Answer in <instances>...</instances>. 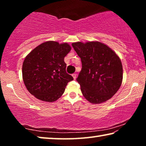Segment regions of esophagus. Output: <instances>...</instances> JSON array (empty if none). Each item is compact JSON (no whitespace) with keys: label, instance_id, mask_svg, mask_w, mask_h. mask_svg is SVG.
<instances>
[{"label":"esophagus","instance_id":"1","mask_svg":"<svg viewBox=\"0 0 146 146\" xmlns=\"http://www.w3.org/2000/svg\"><path fill=\"white\" fill-rule=\"evenodd\" d=\"M72 76H73V78H74V79H75H75L76 78V73H73V75H72Z\"/></svg>","mask_w":146,"mask_h":146}]
</instances>
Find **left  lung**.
Here are the masks:
<instances>
[{"label":"left lung","mask_w":146,"mask_h":146,"mask_svg":"<svg viewBox=\"0 0 146 146\" xmlns=\"http://www.w3.org/2000/svg\"><path fill=\"white\" fill-rule=\"evenodd\" d=\"M72 46L82 62L76 81L84 97L93 104L110 99L122 84L123 68L120 58L100 42H77Z\"/></svg>","instance_id":"8db88e82"}]
</instances>
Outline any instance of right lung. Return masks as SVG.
I'll list each match as a JSON object with an SVG mask.
<instances>
[{"instance_id": "right-lung-1", "label": "right lung", "mask_w": 146, "mask_h": 146, "mask_svg": "<svg viewBox=\"0 0 146 146\" xmlns=\"http://www.w3.org/2000/svg\"><path fill=\"white\" fill-rule=\"evenodd\" d=\"M71 49L68 43L47 41L26 56L23 64V78L31 95L49 102L62 95L68 83L73 80L66 73L64 62Z\"/></svg>"}]
</instances>
